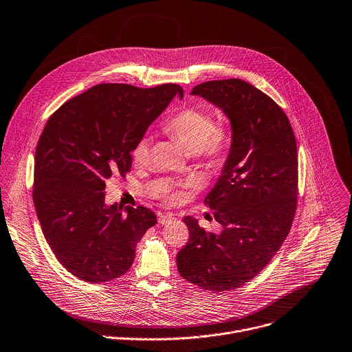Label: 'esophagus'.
I'll use <instances>...</instances> for the list:
<instances>
[{
	"label": "esophagus",
	"mask_w": 352,
	"mask_h": 352,
	"mask_svg": "<svg viewBox=\"0 0 352 352\" xmlns=\"http://www.w3.org/2000/svg\"><path fill=\"white\" fill-rule=\"evenodd\" d=\"M173 219H175V216H173L172 213H161V214L158 216V223H160V224H168V223H170Z\"/></svg>",
	"instance_id": "34e87169"
}]
</instances>
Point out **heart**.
<instances>
[{"mask_svg": "<svg viewBox=\"0 0 352 352\" xmlns=\"http://www.w3.org/2000/svg\"><path fill=\"white\" fill-rule=\"evenodd\" d=\"M165 129L175 136L186 153L197 154L210 164L220 162L232 143V133L226 126H216L214 117L197 107L177 111L165 122ZM151 138L142 136L133 146L131 157L135 165L142 166L148 161Z\"/></svg>", "mask_w": 352, "mask_h": 352, "instance_id": "b5f03b06", "label": "heart"}]
</instances>
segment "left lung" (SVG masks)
I'll return each instance as SVG.
<instances>
[{
	"label": "left lung",
	"mask_w": 352,
	"mask_h": 352,
	"mask_svg": "<svg viewBox=\"0 0 352 352\" xmlns=\"http://www.w3.org/2000/svg\"><path fill=\"white\" fill-rule=\"evenodd\" d=\"M230 120L232 143L205 204L223 227L206 232L183 221L190 239L176 256L179 274L212 292L236 289L254 278L287 236L297 204V146L283 110L253 85L208 81L192 88Z\"/></svg>",
	"instance_id": "8db88e82"
}]
</instances>
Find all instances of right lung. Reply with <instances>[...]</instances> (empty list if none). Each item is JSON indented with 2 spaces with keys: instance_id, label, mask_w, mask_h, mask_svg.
<instances>
[{
  "instance_id": "add662e5",
  "label": "right lung",
  "mask_w": 352,
  "mask_h": 352,
  "mask_svg": "<svg viewBox=\"0 0 352 352\" xmlns=\"http://www.w3.org/2000/svg\"><path fill=\"white\" fill-rule=\"evenodd\" d=\"M183 89L100 84L62 104L36 150L33 201L47 242L77 278L99 283L124 275L136 245L157 223L144 206L107 205L106 182L125 176L132 148Z\"/></svg>"
}]
</instances>
